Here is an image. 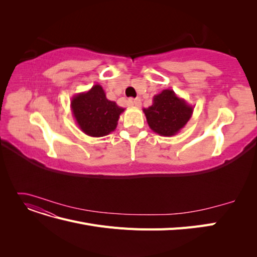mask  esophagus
Segmentation results:
<instances>
[{
	"instance_id": "1",
	"label": "esophagus",
	"mask_w": 257,
	"mask_h": 257,
	"mask_svg": "<svg viewBox=\"0 0 257 257\" xmlns=\"http://www.w3.org/2000/svg\"><path fill=\"white\" fill-rule=\"evenodd\" d=\"M128 104L131 106L138 108V107L142 106V100H141V98H130L128 99Z\"/></svg>"
}]
</instances>
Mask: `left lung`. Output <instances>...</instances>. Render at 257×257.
Returning a JSON list of instances; mask_svg holds the SVG:
<instances>
[{
    "label": "left lung",
    "instance_id": "obj_1",
    "mask_svg": "<svg viewBox=\"0 0 257 257\" xmlns=\"http://www.w3.org/2000/svg\"><path fill=\"white\" fill-rule=\"evenodd\" d=\"M148 125L160 136H174L185 126L193 114L194 107L179 97L174 90H163L154 95L150 107L144 108Z\"/></svg>",
    "mask_w": 257,
    "mask_h": 257
}]
</instances>
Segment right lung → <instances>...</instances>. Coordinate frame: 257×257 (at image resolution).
I'll return each mask as SVG.
<instances>
[{"mask_svg":"<svg viewBox=\"0 0 257 257\" xmlns=\"http://www.w3.org/2000/svg\"><path fill=\"white\" fill-rule=\"evenodd\" d=\"M71 108L77 125L91 137L109 135L116 128L120 114L125 110L107 99L100 84H94L89 91L74 95Z\"/></svg>","mask_w":257,"mask_h":257,"instance_id":"add662e5","label":"right lung"}]
</instances>
